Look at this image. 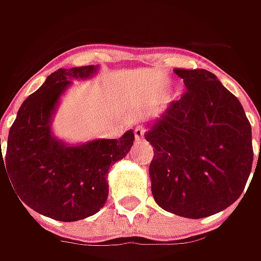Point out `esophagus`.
I'll return each mask as SVG.
<instances>
[{"mask_svg":"<svg viewBox=\"0 0 261 261\" xmlns=\"http://www.w3.org/2000/svg\"><path fill=\"white\" fill-rule=\"evenodd\" d=\"M134 134H135L136 142H142V141H144V136H145V129H144L142 126H136Z\"/></svg>","mask_w":261,"mask_h":261,"instance_id":"1","label":"esophagus"}]
</instances>
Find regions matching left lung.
Wrapping results in <instances>:
<instances>
[{"instance_id":"8db88e82","label":"left lung","mask_w":261,"mask_h":261,"mask_svg":"<svg viewBox=\"0 0 261 261\" xmlns=\"http://www.w3.org/2000/svg\"><path fill=\"white\" fill-rule=\"evenodd\" d=\"M174 72L186 91L145 134L154 146L151 190L164 211L199 219L226 209L244 192L253 166L251 125L215 74Z\"/></svg>"}]
</instances>
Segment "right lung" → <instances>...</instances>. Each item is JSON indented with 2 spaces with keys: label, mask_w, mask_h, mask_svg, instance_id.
<instances>
[{
  "label": "right lung",
  "mask_w": 261,
  "mask_h": 261,
  "mask_svg": "<svg viewBox=\"0 0 261 261\" xmlns=\"http://www.w3.org/2000/svg\"><path fill=\"white\" fill-rule=\"evenodd\" d=\"M95 71L97 66L88 65L52 72L23 101L10 127L7 152L4 156L0 152V175L3 170L10 177L18 202L62 222L88 218L105 206L107 173L129 152L135 139L127 130L119 139L71 146L52 135L50 122L61 94L71 80H84Z\"/></svg>",
  "instance_id": "obj_1"
}]
</instances>
